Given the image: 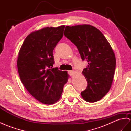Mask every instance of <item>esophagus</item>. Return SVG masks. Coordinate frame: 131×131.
Returning <instances> with one entry per match:
<instances>
[{
    "label": "esophagus",
    "instance_id": "34e87169",
    "mask_svg": "<svg viewBox=\"0 0 131 131\" xmlns=\"http://www.w3.org/2000/svg\"><path fill=\"white\" fill-rule=\"evenodd\" d=\"M75 71H69V74L70 75V76H73L75 75Z\"/></svg>",
    "mask_w": 131,
    "mask_h": 131
}]
</instances>
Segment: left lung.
Wrapping results in <instances>:
<instances>
[{
    "mask_svg": "<svg viewBox=\"0 0 131 131\" xmlns=\"http://www.w3.org/2000/svg\"><path fill=\"white\" fill-rule=\"evenodd\" d=\"M64 35L88 62L82 71L88 86L81 92L82 97L89 102L98 101L108 93L113 81L116 60L111 46L98 29L88 24L66 26Z\"/></svg>",
    "mask_w": 131,
    "mask_h": 131,
    "instance_id": "left-lung-1",
    "label": "left lung"
}]
</instances>
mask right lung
Returning a JSON list of instances; mask_svg holds the SVG:
<instances>
[{"label": "right lung", "instance_id": "right-lung-1", "mask_svg": "<svg viewBox=\"0 0 131 131\" xmlns=\"http://www.w3.org/2000/svg\"><path fill=\"white\" fill-rule=\"evenodd\" d=\"M65 25L46 27L29 34L19 52L17 66L23 84L43 104L51 105L60 99L69 75L54 63L53 50L63 35Z\"/></svg>", "mask_w": 131, "mask_h": 131}]
</instances>
